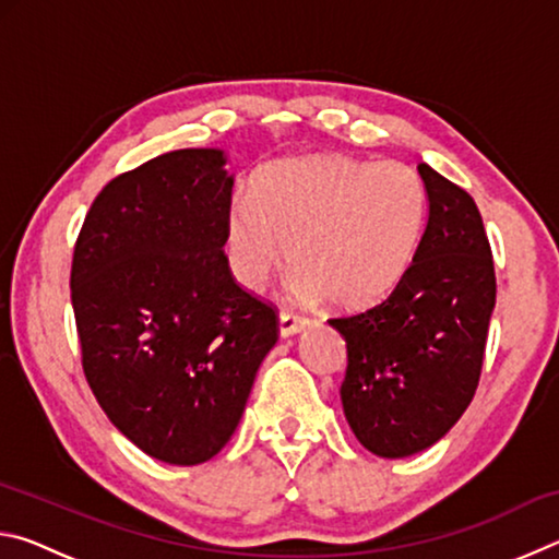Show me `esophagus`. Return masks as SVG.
<instances>
[{"mask_svg":"<svg viewBox=\"0 0 559 559\" xmlns=\"http://www.w3.org/2000/svg\"><path fill=\"white\" fill-rule=\"evenodd\" d=\"M310 325L308 318L296 316V313H288V310H283L281 318H278V330H281V337H290L300 333V330H306Z\"/></svg>","mask_w":559,"mask_h":559,"instance_id":"esophagus-1","label":"esophagus"}]
</instances>
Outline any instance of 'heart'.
Wrapping results in <instances>:
<instances>
[{
    "mask_svg": "<svg viewBox=\"0 0 559 559\" xmlns=\"http://www.w3.org/2000/svg\"><path fill=\"white\" fill-rule=\"evenodd\" d=\"M427 222V187L412 167L298 157L257 177L251 204L229 214L231 269L259 290L286 259L300 298L367 308L400 286Z\"/></svg>",
    "mask_w": 559,
    "mask_h": 559,
    "instance_id": "b5f03b06",
    "label": "heart"
}]
</instances>
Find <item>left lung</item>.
<instances>
[{
  "label": "left lung",
  "instance_id": "left-lung-1",
  "mask_svg": "<svg viewBox=\"0 0 559 559\" xmlns=\"http://www.w3.org/2000/svg\"><path fill=\"white\" fill-rule=\"evenodd\" d=\"M429 222L409 271L377 306L330 318L347 343L340 396L367 451L404 459L437 443L480 380L496 306L493 253L473 197L419 165Z\"/></svg>",
  "mask_w": 559,
  "mask_h": 559
}]
</instances>
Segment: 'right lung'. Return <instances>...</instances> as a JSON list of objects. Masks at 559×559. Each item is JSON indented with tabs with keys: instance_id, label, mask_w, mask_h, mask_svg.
<instances>
[{
	"instance_id": "1",
	"label": "right lung",
	"mask_w": 559,
	"mask_h": 559,
	"mask_svg": "<svg viewBox=\"0 0 559 559\" xmlns=\"http://www.w3.org/2000/svg\"><path fill=\"white\" fill-rule=\"evenodd\" d=\"M222 150H175L100 189L73 246L83 374L147 456L194 466L239 424L278 340L271 302L234 281V177Z\"/></svg>"
}]
</instances>
